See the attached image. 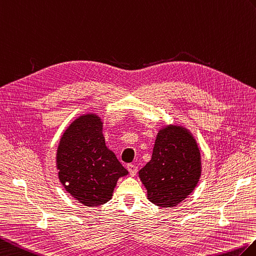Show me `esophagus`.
<instances>
[{"instance_id": "esophagus-1", "label": "esophagus", "mask_w": 256, "mask_h": 256, "mask_svg": "<svg viewBox=\"0 0 256 256\" xmlns=\"http://www.w3.org/2000/svg\"><path fill=\"white\" fill-rule=\"evenodd\" d=\"M127 170L129 171V174L132 176H134L136 174H137V171H138V168L134 166V164H128L127 166Z\"/></svg>"}]
</instances>
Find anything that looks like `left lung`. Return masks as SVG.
<instances>
[{
  "label": "left lung",
  "instance_id": "1",
  "mask_svg": "<svg viewBox=\"0 0 256 256\" xmlns=\"http://www.w3.org/2000/svg\"><path fill=\"white\" fill-rule=\"evenodd\" d=\"M202 158L195 138L186 128L168 124L158 130L150 162L139 171L148 200L173 208L187 198L200 180Z\"/></svg>",
  "mask_w": 256,
  "mask_h": 256
}]
</instances>
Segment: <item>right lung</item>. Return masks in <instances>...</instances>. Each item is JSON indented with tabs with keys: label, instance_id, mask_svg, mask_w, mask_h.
<instances>
[{
	"label": "right lung",
	"instance_id": "1",
	"mask_svg": "<svg viewBox=\"0 0 256 256\" xmlns=\"http://www.w3.org/2000/svg\"><path fill=\"white\" fill-rule=\"evenodd\" d=\"M56 170L66 190L88 207L108 202L118 178L128 174L106 146L103 122L95 114L78 117L61 136Z\"/></svg>",
	"mask_w": 256,
	"mask_h": 256
}]
</instances>
